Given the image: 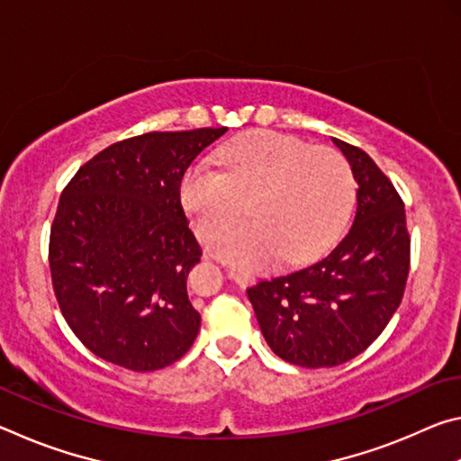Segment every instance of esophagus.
I'll return each mask as SVG.
<instances>
[{"instance_id":"1","label":"esophagus","mask_w":461,"mask_h":461,"mask_svg":"<svg viewBox=\"0 0 461 461\" xmlns=\"http://www.w3.org/2000/svg\"><path fill=\"white\" fill-rule=\"evenodd\" d=\"M228 276H230L231 280H236L238 285H248L249 280H252L248 275H244V272H240V270H236V268H230V270H228Z\"/></svg>"}]
</instances>
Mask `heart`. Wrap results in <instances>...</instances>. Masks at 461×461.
<instances>
[{"instance_id":"1","label":"heart","mask_w":461,"mask_h":461,"mask_svg":"<svg viewBox=\"0 0 461 461\" xmlns=\"http://www.w3.org/2000/svg\"><path fill=\"white\" fill-rule=\"evenodd\" d=\"M213 162H197L181 181V201L201 238H213L243 212L250 220L213 241L220 258L256 270L278 256L305 262L346 228L354 203L348 160L276 131H256L225 146Z\"/></svg>"}]
</instances>
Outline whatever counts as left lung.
Here are the masks:
<instances>
[{
    "mask_svg": "<svg viewBox=\"0 0 461 461\" xmlns=\"http://www.w3.org/2000/svg\"><path fill=\"white\" fill-rule=\"evenodd\" d=\"M331 140L357 183L352 228L323 258L248 288L270 349L301 368H333L362 354L399 309L409 275L399 193L364 150Z\"/></svg>",
    "mask_w": 461,
    "mask_h": 461,
    "instance_id": "1",
    "label": "left lung"
}]
</instances>
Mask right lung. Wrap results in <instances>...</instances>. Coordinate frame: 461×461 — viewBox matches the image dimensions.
<instances>
[{"label":"right lung","mask_w":461,"mask_h":461,"mask_svg":"<svg viewBox=\"0 0 461 461\" xmlns=\"http://www.w3.org/2000/svg\"><path fill=\"white\" fill-rule=\"evenodd\" d=\"M228 128L150 131L112 144L62 191L50 230L54 294L89 352L134 372L189 352L201 315L186 276L201 248L181 205L191 162Z\"/></svg>","instance_id":"add662e5"}]
</instances>
